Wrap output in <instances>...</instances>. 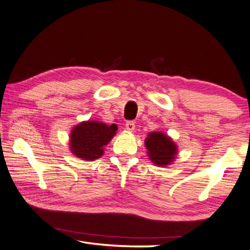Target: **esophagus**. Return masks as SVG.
Instances as JSON below:
<instances>
[{"instance_id": "esophagus-1", "label": "esophagus", "mask_w": 250, "mask_h": 250, "mask_svg": "<svg viewBox=\"0 0 250 250\" xmlns=\"http://www.w3.org/2000/svg\"><path fill=\"white\" fill-rule=\"evenodd\" d=\"M125 129L129 131V132H133L134 129H135V125L133 121H128L125 124Z\"/></svg>"}]
</instances>
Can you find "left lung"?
Here are the masks:
<instances>
[{"label": "left lung", "instance_id": "left-lung-1", "mask_svg": "<svg viewBox=\"0 0 250 250\" xmlns=\"http://www.w3.org/2000/svg\"><path fill=\"white\" fill-rule=\"evenodd\" d=\"M147 156L154 165L166 167L175 162L178 147L168 134L162 131H154L147 134L144 141Z\"/></svg>", "mask_w": 250, "mask_h": 250}]
</instances>
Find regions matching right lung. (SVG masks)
<instances>
[{
  "label": "right lung",
  "instance_id": "right-lung-1",
  "mask_svg": "<svg viewBox=\"0 0 250 250\" xmlns=\"http://www.w3.org/2000/svg\"><path fill=\"white\" fill-rule=\"evenodd\" d=\"M117 125H108L96 120L82 121L70 134V151L76 157L92 162L104 154V148L117 133Z\"/></svg>",
  "mask_w": 250,
  "mask_h": 250
}]
</instances>
